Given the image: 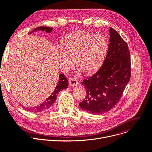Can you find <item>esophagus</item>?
<instances>
[{
	"instance_id": "1",
	"label": "esophagus",
	"mask_w": 152,
	"mask_h": 152,
	"mask_svg": "<svg viewBox=\"0 0 152 152\" xmlns=\"http://www.w3.org/2000/svg\"><path fill=\"white\" fill-rule=\"evenodd\" d=\"M68 81H69V86H71L72 87L76 86L79 84L78 81H77L75 78H73V77H69L68 79Z\"/></svg>"
}]
</instances>
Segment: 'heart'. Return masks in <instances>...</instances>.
<instances>
[{
  "label": "heart",
  "mask_w": 152,
  "mask_h": 152,
  "mask_svg": "<svg viewBox=\"0 0 152 152\" xmlns=\"http://www.w3.org/2000/svg\"><path fill=\"white\" fill-rule=\"evenodd\" d=\"M107 49L108 43L103 36L76 32L64 38L55 51L60 66L64 72L74 65L76 60L79 73L84 71L86 74H91L101 65Z\"/></svg>",
  "instance_id": "b5f03b06"
}]
</instances>
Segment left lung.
Returning <instances> with one entry per match:
<instances>
[{"instance_id":"1","label":"left lung","mask_w":152,"mask_h":152,"mask_svg":"<svg viewBox=\"0 0 152 152\" xmlns=\"http://www.w3.org/2000/svg\"><path fill=\"white\" fill-rule=\"evenodd\" d=\"M110 44L100 69L81 84L87 95L79 103L84 111L94 115L105 113L120 100L131 77L130 52L127 43L113 28H110Z\"/></svg>"}]
</instances>
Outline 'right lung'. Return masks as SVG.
Listing matches in <instances>:
<instances>
[{
  "instance_id": "add662e5",
  "label": "right lung",
  "mask_w": 152,
  "mask_h": 152,
  "mask_svg": "<svg viewBox=\"0 0 152 152\" xmlns=\"http://www.w3.org/2000/svg\"><path fill=\"white\" fill-rule=\"evenodd\" d=\"M53 28H48V27H44V26H40L38 28H35L33 31H32L30 33L31 34L33 32H36L37 31H45L47 33H50L52 32ZM68 81L65 77L64 74H60L59 75V79L58 81V83L56 86V87L55 88L53 92L52 93V94L50 96L48 97L43 103H41V104L35 106L34 107H23L24 109L26 110L27 111H31V112H34V113H38L40 111H44L47 109L51 108L54 103L55 102L56 99H57V95L58 92L61 90H63L66 89L68 87ZM22 106V105H21Z\"/></svg>"
}]
</instances>
